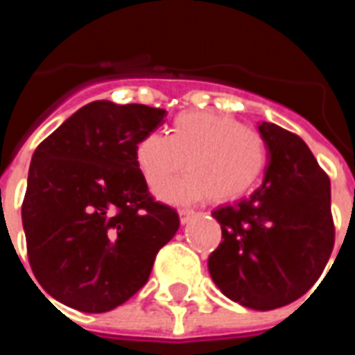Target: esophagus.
Listing matches in <instances>:
<instances>
[{
    "label": "esophagus",
    "mask_w": 355,
    "mask_h": 355,
    "mask_svg": "<svg viewBox=\"0 0 355 355\" xmlns=\"http://www.w3.org/2000/svg\"><path fill=\"white\" fill-rule=\"evenodd\" d=\"M178 216H180V223H182V225H186V223H188L189 219H191V217L195 216V211H191V210H180V211H178Z\"/></svg>",
    "instance_id": "34e87169"
}]
</instances>
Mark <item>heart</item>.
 <instances>
[{
    "label": "heart",
    "mask_w": 355,
    "mask_h": 355,
    "mask_svg": "<svg viewBox=\"0 0 355 355\" xmlns=\"http://www.w3.org/2000/svg\"><path fill=\"white\" fill-rule=\"evenodd\" d=\"M134 158L150 189H160L184 171L182 180L160 191L169 202H193L210 195L216 202L239 199L256 186L267 166V145L252 127L227 114H178L167 136L145 134Z\"/></svg>",
    "instance_id": "heart-1"
}]
</instances>
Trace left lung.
<instances>
[{"label": "left lung", "mask_w": 355, "mask_h": 355, "mask_svg": "<svg viewBox=\"0 0 355 355\" xmlns=\"http://www.w3.org/2000/svg\"><path fill=\"white\" fill-rule=\"evenodd\" d=\"M269 164L250 197L211 211L223 241L208 258L211 280L234 302L269 311L297 300L334 250L330 178L302 138L261 121Z\"/></svg>", "instance_id": "left-lung-1"}]
</instances>
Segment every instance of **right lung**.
<instances>
[{
  "mask_svg": "<svg viewBox=\"0 0 355 355\" xmlns=\"http://www.w3.org/2000/svg\"><path fill=\"white\" fill-rule=\"evenodd\" d=\"M164 118L147 105L94 101L36 147L21 223L35 278L64 306L105 313L127 302L177 234L178 214L150 197L134 158Z\"/></svg>",
  "mask_w": 355,
  "mask_h": 355,
  "instance_id": "add662e5",
  "label": "right lung"
}]
</instances>
